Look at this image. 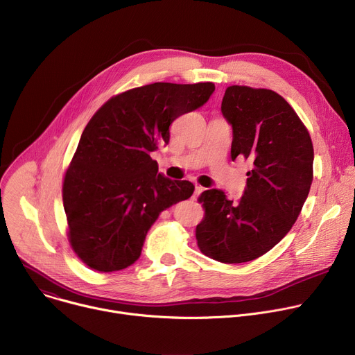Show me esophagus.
I'll return each mask as SVG.
<instances>
[{
  "label": "esophagus",
  "instance_id": "1",
  "mask_svg": "<svg viewBox=\"0 0 355 355\" xmlns=\"http://www.w3.org/2000/svg\"><path fill=\"white\" fill-rule=\"evenodd\" d=\"M202 191H204V188L199 187V185H195V188H193V195H192V199H196Z\"/></svg>",
  "mask_w": 355,
  "mask_h": 355
}]
</instances>
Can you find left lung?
Segmentation results:
<instances>
[{
    "label": "left lung",
    "instance_id": "1",
    "mask_svg": "<svg viewBox=\"0 0 355 355\" xmlns=\"http://www.w3.org/2000/svg\"><path fill=\"white\" fill-rule=\"evenodd\" d=\"M222 114L233 128L232 160L252 167L237 202L220 189L199 195L205 215L195 236L205 256L239 264L266 254L296 222L313 181V144L295 110L272 89L230 85Z\"/></svg>",
    "mask_w": 355,
    "mask_h": 355
}]
</instances>
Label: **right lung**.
Listing matches in <instances>:
<instances>
[{
    "label": "right lung",
    "instance_id": "add662e5",
    "mask_svg": "<svg viewBox=\"0 0 355 355\" xmlns=\"http://www.w3.org/2000/svg\"><path fill=\"white\" fill-rule=\"evenodd\" d=\"M214 83H155L114 95L87 123L63 178L67 237L91 270L132 266L159 215L193 185L159 173L150 157L170 141V125L204 105Z\"/></svg>",
    "mask_w": 355,
    "mask_h": 355
}]
</instances>
